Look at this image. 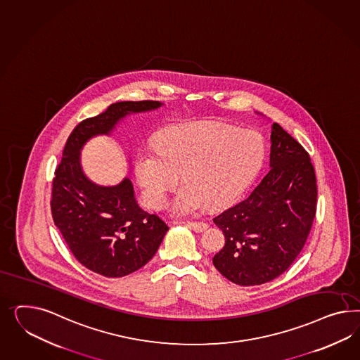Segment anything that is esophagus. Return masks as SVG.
I'll return each mask as SVG.
<instances>
[{
    "instance_id": "1",
    "label": "esophagus",
    "mask_w": 360,
    "mask_h": 360,
    "mask_svg": "<svg viewBox=\"0 0 360 360\" xmlns=\"http://www.w3.org/2000/svg\"><path fill=\"white\" fill-rule=\"evenodd\" d=\"M188 227L192 229L195 233H202V231H205L206 229L209 227V225L205 224V222H189Z\"/></svg>"
}]
</instances>
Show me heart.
Listing matches in <instances>:
<instances>
[{
    "label": "heart",
    "mask_w": 360,
    "mask_h": 360,
    "mask_svg": "<svg viewBox=\"0 0 360 360\" xmlns=\"http://www.w3.org/2000/svg\"><path fill=\"white\" fill-rule=\"evenodd\" d=\"M264 158L262 136L250 129L224 124H186L158 135L155 151L141 150L134 172L144 201L159 210L180 176L171 216L188 218L206 205L218 209L234 202L257 175Z\"/></svg>",
    "instance_id": "b5f03b06"
}]
</instances>
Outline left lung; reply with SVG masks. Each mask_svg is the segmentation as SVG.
Returning a JSON list of instances; mask_svg holds the SVG:
<instances>
[{
    "instance_id": "left-lung-1",
    "label": "left lung",
    "mask_w": 360,
    "mask_h": 360,
    "mask_svg": "<svg viewBox=\"0 0 360 360\" xmlns=\"http://www.w3.org/2000/svg\"><path fill=\"white\" fill-rule=\"evenodd\" d=\"M271 143L267 175L245 200L213 218L225 236L213 264L242 287L287 271L316 216L317 179L308 153L278 124H272Z\"/></svg>"
}]
</instances>
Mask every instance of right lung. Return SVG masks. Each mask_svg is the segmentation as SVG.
<instances>
[{"label":"right lung","mask_w":360,"mask_h":360,"mask_svg":"<svg viewBox=\"0 0 360 360\" xmlns=\"http://www.w3.org/2000/svg\"><path fill=\"white\" fill-rule=\"evenodd\" d=\"M159 101H121L73 129L52 183V218L75 257L105 278H122L148 263L168 226L144 212L130 177L117 185L96 184L82 171V150L89 139L112 135L131 114L153 112Z\"/></svg>","instance_id":"obj_1"}]
</instances>
